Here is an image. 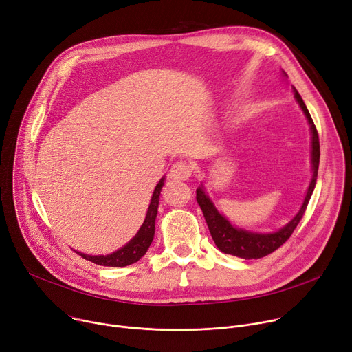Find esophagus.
<instances>
[{
    "label": "esophagus",
    "mask_w": 352,
    "mask_h": 352,
    "mask_svg": "<svg viewBox=\"0 0 352 352\" xmlns=\"http://www.w3.org/2000/svg\"><path fill=\"white\" fill-rule=\"evenodd\" d=\"M192 175V165L187 161H178L171 166V177L175 179H188Z\"/></svg>",
    "instance_id": "obj_1"
}]
</instances>
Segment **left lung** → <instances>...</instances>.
<instances>
[{
	"label": "left lung",
	"instance_id": "1",
	"mask_svg": "<svg viewBox=\"0 0 352 352\" xmlns=\"http://www.w3.org/2000/svg\"><path fill=\"white\" fill-rule=\"evenodd\" d=\"M295 98H297L300 107L302 108L304 114L308 118V122L311 125L312 133V179L308 187V192L305 197L304 204L300 210V212L294 217L289 224H287L284 228H281L278 232L274 234H252L244 230L234 228L228 221L221 215L217 208L214 207L210 198L204 194L201 188L197 190V202L199 208L202 210V214L206 217L208 230L211 232V236L214 239L215 245L226 254H231L244 260H256V258H263L275 250H278L284 243L288 241V238L292 235L294 230L297 228L302 215L305 214L308 201L312 195L314 188H316L317 175H318V165H320V137L316 125L308 113V109L301 98V96L295 91Z\"/></svg>",
	"mask_w": 352,
	"mask_h": 352
}]
</instances>
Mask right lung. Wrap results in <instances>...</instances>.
Masks as SVG:
<instances>
[{"label":"right lung","instance_id":"obj_1","mask_svg":"<svg viewBox=\"0 0 352 352\" xmlns=\"http://www.w3.org/2000/svg\"><path fill=\"white\" fill-rule=\"evenodd\" d=\"M162 186H164V178L158 182V186L154 190L144 224L141 226L137 235L125 247L109 255H85L81 252H77V254L81 255L84 260H88L91 263L104 265V267H126L137 263L153 243L154 232H155V217L158 212V202H160V194H161Z\"/></svg>","mask_w":352,"mask_h":352}]
</instances>
